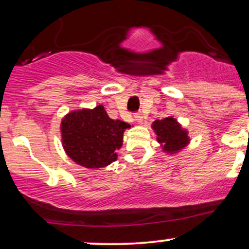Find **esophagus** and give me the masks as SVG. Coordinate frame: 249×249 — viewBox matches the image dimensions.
<instances>
[{
	"mask_svg": "<svg viewBox=\"0 0 249 249\" xmlns=\"http://www.w3.org/2000/svg\"><path fill=\"white\" fill-rule=\"evenodd\" d=\"M133 119H134V122H137L138 124H142V113H136V115L133 116Z\"/></svg>",
	"mask_w": 249,
	"mask_h": 249,
	"instance_id": "obj_1",
	"label": "esophagus"
}]
</instances>
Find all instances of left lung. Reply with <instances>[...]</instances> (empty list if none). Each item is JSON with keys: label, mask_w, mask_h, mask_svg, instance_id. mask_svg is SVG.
<instances>
[{"label": "left lung", "mask_w": 249, "mask_h": 249, "mask_svg": "<svg viewBox=\"0 0 249 249\" xmlns=\"http://www.w3.org/2000/svg\"><path fill=\"white\" fill-rule=\"evenodd\" d=\"M152 128L162 150L170 154L179 152L190 142L188 132L181 127V125L173 117H167L161 121L157 119L153 122Z\"/></svg>", "instance_id": "1"}]
</instances>
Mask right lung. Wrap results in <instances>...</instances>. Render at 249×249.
<instances>
[{"label":"right lung","instance_id":"right-lung-1","mask_svg":"<svg viewBox=\"0 0 249 249\" xmlns=\"http://www.w3.org/2000/svg\"><path fill=\"white\" fill-rule=\"evenodd\" d=\"M131 125L113 121L103 105L71 111L61 123L62 144L69 158L87 168H101L117 159L123 134Z\"/></svg>","mask_w":249,"mask_h":249}]
</instances>
